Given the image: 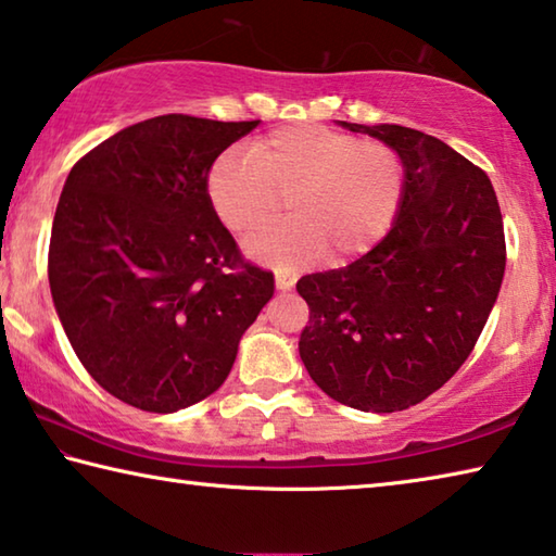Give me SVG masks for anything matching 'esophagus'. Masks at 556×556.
I'll list each match as a JSON object with an SVG mask.
<instances>
[{"instance_id": "1", "label": "esophagus", "mask_w": 556, "mask_h": 556, "mask_svg": "<svg viewBox=\"0 0 556 556\" xmlns=\"http://www.w3.org/2000/svg\"><path fill=\"white\" fill-rule=\"evenodd\" d=\"M277 289L279 291H289L291 287H294V281H296V277L294 275H287V271H277Z\"/></svg>"}]
</instances>
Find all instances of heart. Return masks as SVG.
Returning a JSON list of instances; mask_svg holds the SVG:
<instances>
[{
    "instance_id": "heart-1",
    "label": "heart",
    "mask_w": 556,
    "mask_h": 556,
    "mask_svg": "<svg viewBox=\"0 0 556 556\" xmlns=\"http://www.w3.org/2000/svg\"><path fill=\"white\" fill-rule=\"evenodd\" d=\"M407 168L400 152L324 125L275 129L252 147L223 152L208 174V199L235 235L265 228L287 199L289 220L248 242L252 257L299 269L318 257L345 262L392 228Z\"/></svg>"
}]
</instances>
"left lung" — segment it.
<instances>
[{
    "label": "left lung",
    "instance_id": "left-lung-1",
    "mask_svg": "<svg viewBox=\"0 0 556 556\" xmlns=\"http://www.w3.org/2000/svg\"><path fill=\"white\" fill-rule=\"evenodd\" d=\"M394 147L407 168L390 232L361 260L296 281L312 308L299 355L328 397L402 412L466 363L505 275L493 184L441 139L400 125H348Z\"/></svg>",
    "mask_w": 556,
    "mask_h": 556
}]
</instances>
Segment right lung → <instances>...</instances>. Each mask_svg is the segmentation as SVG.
<instances>
[{
    "instance_id": "1",
    "label": "right lung",
    "mask_w": 556,
    "mask_h": 556,
    "mask_svg": "<svg viewBox=\"0 0 556 556\" xmlns=\"http://www.w3.org/2000/svg\"><path fill=\"white\" fill-rule=\"evenodd\" d=\"M260 119L162 115L80 156L49 244V285L75 355L131 407L168 414L230 375L275 275L242 257L208 199L215 159Z\"/></svg>"
}]
</instances>
